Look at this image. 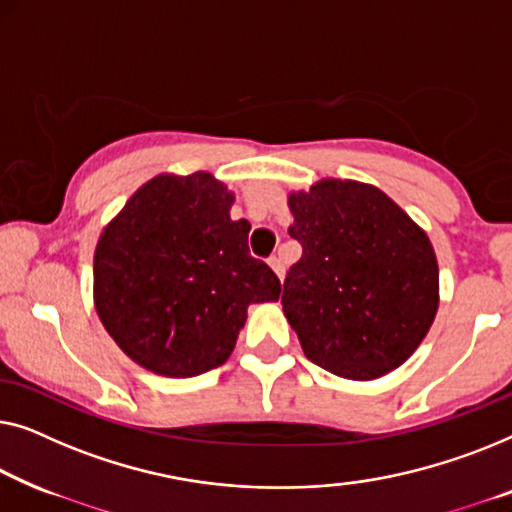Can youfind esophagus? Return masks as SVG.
<instances>
[{
    "label": "esophagus",
    "mask_w": 512,
    "mask_h": 512,
    "mask_svg": "<svg viewBox=\"0 0 512 512\" xmlns=\"http://www.w3.org/2000/svg\"><path fill=\"white\" fill-rule=\"evenodd\" d=\"M269 266L273 271H276V276L283 280L285 278V264H283V259H280L278 255H273L271 259H269Z\"/></svg>",
    "instance_id": "esophagus-1"
}]
</instances>
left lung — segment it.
<instances>
[{
    "instance_id": "8db88e82",
    "label": "left lung",
    "mask_w": 512,
    "mask_h": 512,
    "mask_svg": "<svg viewBox=\"0 0 512 512\" xmlns=\"http://www.w3.org/2000/svg\"><path fill=\"white\" fill-rule=\"evenodd\" d=\"M304 248L283 287V311L304 355L341 378L397 369L438 311L429 236L378 187L325 178L287 199Z\"/></svg>"
}]
</instances>
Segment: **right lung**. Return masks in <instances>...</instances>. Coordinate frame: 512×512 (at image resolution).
<instances>
[{
	"mask_svg": "<svg viewBox=\"0 0 512 512\" xmlns=\"http://www.w3.org/2000/svg\"><path fill=\"white\" fill-rule=\"evenodd\" d=\"M206 171L141 185L99 236L95 306L143 369L192 378L225 364L250 304L278 301L280 280L250 257L248 220Z\"/></svg>",
	"mask_w": 512,
	"mask_h": 512,
	"instance_id": "right-lung-1",
	"label": "right lung"
}]
</instances>
